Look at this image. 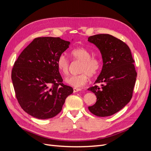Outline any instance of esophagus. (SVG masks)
<instances>
[{
	"label": "esophagus",
	"mask_w": 151,
	"mask_h": 151,
	"mask_svg": "<svg viewBox=\"0 0 151 151\" xmlns=\"http://www.w3.org/2000/svg\"><path fill=\"white\" fill-rule=\"evenodd\" d=\"M73 90H74V93H76V92H79V91H81L82 89H79V88H74V89H73Z\"/></svg>",
	"instance_id": "esophagus-1"
}]
</instances>
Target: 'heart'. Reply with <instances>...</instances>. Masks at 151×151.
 Returning a JSON list of instances; mask_svg holds the SVG:
<instances>
[{"instance_id":"heart-1","label":"heart","mask_w":151,"mask_h":151,"mask_svg":"<svg viewBox=\"0 0 151 151\" xmlns=\"http://www.w3.org/2000/svg\"><path fill=\"white\" fill-rule=\"evenodd\" d=\"M70 55L74 61L81 62L79 70L81 74L67 77L65 82L74 88H81L87 83L89 77H93L98 74L101 67V62L97 57H91L89 50L84 47L74 49L72 50ZM57 65L59 71L63 75L67 76L69 74L70 61L65 54L62 53L59 55Z\"/></svg>"}]
</instances>
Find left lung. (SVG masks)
Masks as SVG:
<instances>
[{
    "instance_id": "left-lung-1",
    "label": "left lung",
    "mask_w": 151,
    "mask_h": 151,
    "mask_svg": "<svg viewBox=\"0 0 151 151\" xmlns=\"http://www.w3.org/2000/svg\"><path fill=\"white\" fill-rule=\"evenodd\" d=\"M88 42L100 50L103 68L94 84L88 91L95 94L96 103L89 106L94 115L111 116L119 111L130 101L135 84L137 72L130 49L122 40L108 34L91 36Z\"/></svg>"
}]
</instances>
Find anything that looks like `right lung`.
I'll return each instance as SVG.
<instances>
[{
    "instance_id": "obj_1",
    "label": "right lung",
    "mask_w": 151,
    "mask_h": 151,
    "mask_svg": "<svg viewBox=\"0 0 151 151\" xmlns=\"http://www.w3.org/2000/svg\"><path fill=\"white\" fill-rule=\"evenodd\" d=\"M70 42L60 38H35L24 49L13 66L11 79L16 96L23 110L38 119H48L60 113L70 86L63 84L57 58Z\"/></svg>"
}]
</instances>
